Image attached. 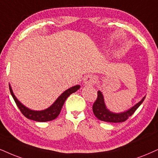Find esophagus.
Returning <instances> with one entry per match:
<instances>
[{"label":"esophagus","instance_id":"34e87169","mask_svg":"<svg viewBox=\"0 0 158 158\" xmlns=\"http://www.w3.org/2000/svg\"><path fill=\"white\" fill-rule=\"evenodd\" d=\"M95 81H96V78H95V76L91 74L85 76V79H84V83L85 85H94Z\"/></svg>","mask_w":158,"mask_h":158}]
</instances>
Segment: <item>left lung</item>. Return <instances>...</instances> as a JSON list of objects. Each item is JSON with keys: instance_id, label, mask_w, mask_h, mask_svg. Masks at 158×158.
Here are the masks:
<instances>
[{"instance_id": "obj_1", "label": "left lung", "mask_w": 158, "mask_h": 158, "mask_svg": "<svg viewBox=\"0 0 158 158\" xmlns=\"http://www.w3.org/2000/svg\"><path fill=\"white\" fill-rule=\"evenodd\" d=\"M144 98L145 97H143L141 101H139L134 106L131 108L126 111L121 113H113L109 111L106 106L103 94L99 90L98 91L96 101L93 103V111L95 117L101 121L108 122V123H123V122L127 120L135 112V111L143 103Z\"/></svg>"}]
</instances>
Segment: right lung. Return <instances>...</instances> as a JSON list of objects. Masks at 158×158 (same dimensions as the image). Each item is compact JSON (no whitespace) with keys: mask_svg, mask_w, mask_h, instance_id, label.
I'll list each match as a JSON object with an SVG mask.
<instances>
[{"mask_svg":"<svg viewBox=\"0 0 158 158\" xmlns=\"http://www.w3.org/2000/svg\"><path fill=\"white\" fill-rule=\"evenodd\" d=\"M80 86L76 85L73 87H71V88L68 89L65 92H63L60 96L57 98V99L55 101L51 106H49L48 109H44L42 111H33L31 110L28 108L25 107V106L19 102L18 101L15 95H14V93L11 89V86L9 85V89L10 93H11V95H12L14 100H15L16 104H17V107L20 110L22 114L27 117V119H32V120L37 121V122H47L51 121L55 119L56 117L60 114L62 107H63V104H64L65 100L71 94H72L75 92H77L78 89H79Z\"/></svg>","mask_w":158,"mask_h":158,"instance_id":"obj_1","label":"right lung"}]
</instances>
